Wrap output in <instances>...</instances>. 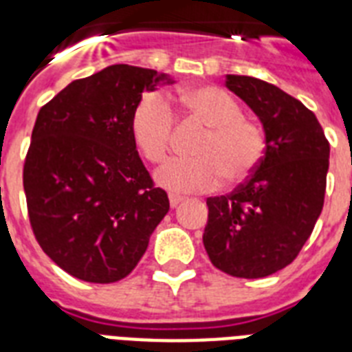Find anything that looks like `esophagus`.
Masks as SVG:
<instances>
[{
  "label": "esophagus",
  "instance_id": "esophagus-1",
  "mask_svg": "<svg viewBox=\"0 0 352 352\" xmlns=\"http://www.w3.org/2000/svg\"><path fill=\"white\" fill-rule=\"evenodd\" d=\"M182 201H184V197H181V195H175V193H170V204H171V208H175L177 204H181Z\"/></svg>",
  "mask_w": 352,
  "mask_h": 352
}]
</instances>
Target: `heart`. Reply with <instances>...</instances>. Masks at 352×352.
I'll list each match as a JSON object with an SVG mask.
<instances>
[{
    "mask_svg": "<svg viewBox=\"0 0 352 352\" xmlns=\"http://www.w3.org/2000/svg\"><path fill=\"white\" fill-rule=\"evenodd\" d=\"M184 111L206 126L193 155L166 162L157 182L171 192H204L221 182L239 184L254 173L265 153V135L256 122L243 117L234 96L215 85L184 89L179 96ZM175 115L162 93L144 95L133 109L131 135L149 162H160L170 151Z\"/></svg>",
    "mask_w": 352,
    "mask_h": 352,
    "instance_id": "b5f03b06",
    "label": "heart"
}]
</instances>
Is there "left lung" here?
Returning <instances> with one entry per match:
<instances>
[{"instance_id":"left-lung-1","label":"left lung","mask_w":352,"mask_h":352,"mask_svg":"<svg viewBox=\"0 0 352 352\" xmlns=\"http://www.w3.org/2000/svg\"><path fill=\"white\" fill-rule=\"evenodd\" d=\"M225 85L261 122L265 153L245 184L206 201L203 243L223 272L265 278L294 261L314 230L331 148L316 115L276 85L239 74Z\"/></svg>"}]
</instances>
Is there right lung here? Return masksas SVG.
<instances>
[{"instance_id":"1","label":"right lung","mask_w":352,"mask_h":352,"mask_svg":"<svg viewBox=\"0 0 352 352\" xmlns=\"http://www.w3.org/2000/svg\"><path fill=\"white\" fill-rule=\"evenodd\" d=\"M170 82L166 73L117 63L71 82L38 113L23 166L30 226L74 278H126L170 210L131 135L142 93Z\"/></svg>"}]
</instances>
